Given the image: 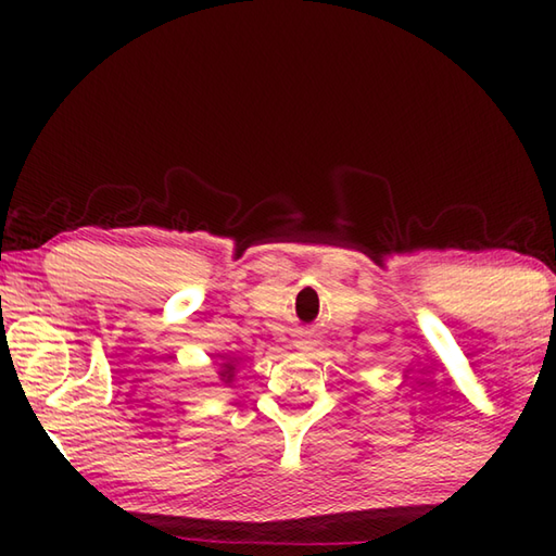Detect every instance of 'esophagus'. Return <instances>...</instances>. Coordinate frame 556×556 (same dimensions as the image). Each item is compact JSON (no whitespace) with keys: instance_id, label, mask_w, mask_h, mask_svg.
<instances>
[{"instance_id":"1","label":"esophagus","mask_w":556,"mask_h":556,"mask_svg":"<svg viewBox=\"0 0 556 556\" xmlns=\"http://www.w3.org/2000/svg\"><path fill=\"white\" fill-rule=\"evenodd\" d=\"M293 346H296L301 353H311L315 349V339L311 334H301Z\"/></svg>"}]
</instances>
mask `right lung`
I'll list each match as a JSON object with an SVG mask.
<instances>
[{"instance_id": "1", "label": "right lung", "mask_w": 556, "mask_h": 556, "mask_svg": "<svg viewBox=\"0 0 556 556\" xmlns=\"http://www.w3.org/2000/svg\"><path fill=\"white\" fill-rule=\"evenodd\" d=\"M217 377L224 387H231L236 380V358H224V363H219Z\"/></svg>"}]
</instances>
